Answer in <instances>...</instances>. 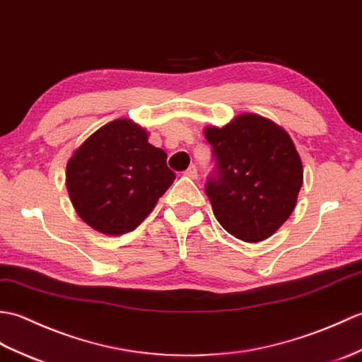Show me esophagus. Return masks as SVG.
Listing matches in <instances>:
<instances>
[{"label":"esophagus","instance_id":"1","mask_svg":"<svg viewBox=\"0 0 362 362\" xmlns=\"http://www.w3.org/2000/svg\"><path fill=\"white\" fill-rule=\"evenodd\" d=\"M184 173H186V176H189V178H194L195 180L197 176H198V168L195 165H190Z\"/></svg>","mask_w":362,"mask_h":362}]
</instances>
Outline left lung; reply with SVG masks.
I'll return each mask as SVG.
<instances>
[{
    "instance_id": "8db88e82",
    "label": "left lung",
    "mask_w": 362,
    "mask_h": 362,
    "mask_svg": "<svg viewBox=\"0 0 362 362\" xmlns=\"http://www.w3.org/2000/svg\"><path fill=\"white\" fill-rule=\"evenodd\" d=\"M215 168L206 195L230 235L257 243L271 237L296 207L303 182L299 153L284 128L245 113L228 125L206 127Z\"/></svg>"
}]
</instances>
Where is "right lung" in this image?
<instances>
[{
    "label": "right lung",
    "mask_w": 362,
    "mask_h": 362,
    "mask_svg": "<svg viewBox=\"0 0 362 362\" xmlns=\"http://www.w3.org/2000/svg\"><path fill=\"white\" fill-rule=\"evenodd\" d=\"M147 132L117 119L93 133L66 165L71 203L86 224L107 235L136 229L172 186L176 175Z\"/></svg>",
    "instance_id": "obj_1"
}]
</instances>
